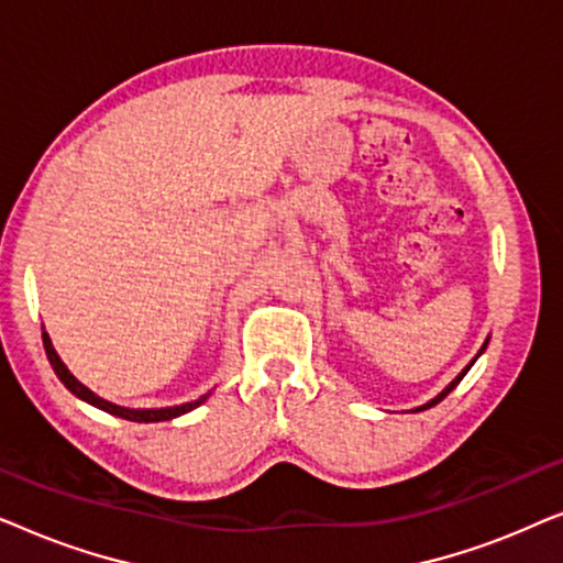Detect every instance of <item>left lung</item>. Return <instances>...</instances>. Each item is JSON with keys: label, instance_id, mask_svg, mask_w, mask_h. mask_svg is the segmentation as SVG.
<instances>
[{"label": "left lung", "instance_id": "1", "mask_svg": "<svg viewBox=\"0 0 563 563\" xmlns=\"http://www.w3.org/2000/svg\"><path fill=\"white\" fill-rule=\"evenodd\" d=\"M484 349H487V343H484V345H482V351H484ZM482 351H479V353H482ZM479 353H476V356H479ZM474 361H476V358H474ZM474 361H472V364H474ZM472 364H468V366L464 368V372H461V374L456 376V379H453V382L449 384V387H445V389L441 391V395H438L435 399H430V402H428V405H422V407H418V412H420V410H428V407H433V405H438V402H441V399H443V397H449V395H451V391H453V389H456V384H459L461 379H464V376H466V372H468V368H472Z\"/></svg>", "mask_w": 563, "mask_h": 563}]
</instances>
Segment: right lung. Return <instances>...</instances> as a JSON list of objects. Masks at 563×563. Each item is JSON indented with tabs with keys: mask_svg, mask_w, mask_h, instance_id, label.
<instances>
[{
	"mask_svg": "<svg viewBox=\"0 0 563 563\" xmlns=\"http://www.w3.org/2000/svg\"><path fill=\"white\" fill-rule=\"evenodd\" d=\"M43 345H45V353H48V361H51L53 372L58 374V379L64 382L66 387L74 391L76 397L87 399L89 405H95V407H99V410H104V412H110V415H118V418H125V420H133V422H161V420H172V418H179V415H184V412L195 410V407H199V405H202L205 399H207V395H205V397L195 399V402H187V405H179V407H166V410H128V407L112 405V402H107V399L97 397L95 391L84 387V384H81L79 379H74V374L68 372V368L64 366V361L58 358L56 349H53L48 333H43Z\"/></svg>",
	"mask_w": 563,
	"mask_h": 563,
	"instance_id": "obj_1",
	"label": "right lung"
}]
</instances>
